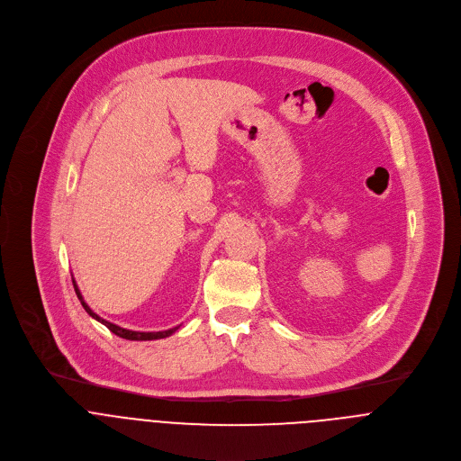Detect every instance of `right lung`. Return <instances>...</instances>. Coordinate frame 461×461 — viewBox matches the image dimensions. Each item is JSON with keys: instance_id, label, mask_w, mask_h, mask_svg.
<instances>
[{"instance_id": "obj_1", "label": "right lung", "mask_w": 461, "mask_h": 461, "mask_svg": "<svg viewBox=\"0 0 461 461\" xmlns=\"http://www.w3.org/2000/svg\"><path fill=\"white\" fill-rule=\"evenodd\" d=\"M73 287H75V293H77V296H78V300H80V303H82L84 311H86L93 320L100 321V323H102V325H105L113 334H116V336H120V338H123V339H131V341H152V339H163V338L172 336V334L179 329V327H174V329H168V330H163V332H136V330L122 329V327H118V325H114V323H111V321H105L104 318H100L98 314H95V312L87 307V303L84 302V298H82V294H80V291H78V287H77V284H75V280H73Z\"/></svg>"}]
</instances>
